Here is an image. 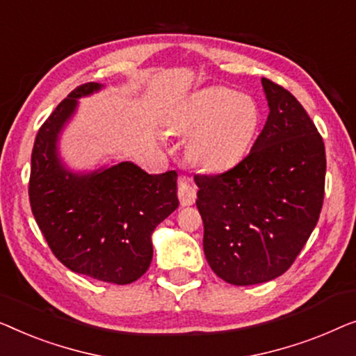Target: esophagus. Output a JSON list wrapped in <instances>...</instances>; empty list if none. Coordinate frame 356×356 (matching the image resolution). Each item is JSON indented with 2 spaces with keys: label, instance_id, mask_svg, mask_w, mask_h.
I'll return each mask as SVG.
<instances>
[{
  "label": "esophagus",
  "instance_id": "esophagus-1",
  "mask_svg": "<svg viewBox=\"0 0 356 356\" xmlns=\"http://www.w3.org/2000/svg\"><path fill=\"white\" fill-rule=\"evenodd\" d=\"M177 197L179 202L182 207H190V204L195 203V198H197V190L192 184H190L188 179L180 177L177 182Z\"/></svg>",
  "mask_w": 356,
  "mask_h": 356
}]
</instances>
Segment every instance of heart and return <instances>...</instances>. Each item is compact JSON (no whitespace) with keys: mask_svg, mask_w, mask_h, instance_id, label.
I'll use <instances>...</instances> for the list:
<instances>
[{"mask_svg":"<svg viewBox=\"0 0 356 356\" xmlns=\"http://www.w3.org/2000/svg\"><path fill=\"white\" fill-rule=\"evenodd\" d=\"M259 113L248 95L226 87H208L185 98L171 113L169 129L190 137L187 154L204 171H222L248 152Z\"/></svg>","mask_w":356,"mask_h":356,"instance_id":"b5f03b06","label":"heart"}]
</instances>
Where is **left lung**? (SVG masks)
<instances>
[{"label": "left lung", "mask_w": 356, "mask_h": 356, "mask_svg": "<svg viewBox=\"0 0 356 356\" xmlns=\"http://www.w3.org/2000/svg\"><path fill=\"white\" fill-rule=\"evenodd\" d=\"M269 114L252 152L229 171L195 176L207 261L218 277L253 285L279 277L316 227L326 152L308 113L261 79Z\"/></svg>", "instance_id": "left-lung-1"}]
</instances>
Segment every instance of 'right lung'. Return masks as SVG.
Masks as SVG:
<instances>
[{
	"label": "right lung",
	"instance_id": "obj_1",
	"mask_svg": "<svg viewBox=\"0 0 356 356\" xmlns=\"http://www.w3.org/2000/svg\"><path fill=\"white\" fill-rule=\"evenodd\" d=\"M103 85L72 90L40 127L32 152L29 198L43 237L77 274L118 285L142 277L152 263V234L179 207L177 172L148 174L130 161L77 174L58 154L59 132L79 98Z\"/></svg>",
	"mask_w": 356,
	"mask_h": 356
}]
</instances>
